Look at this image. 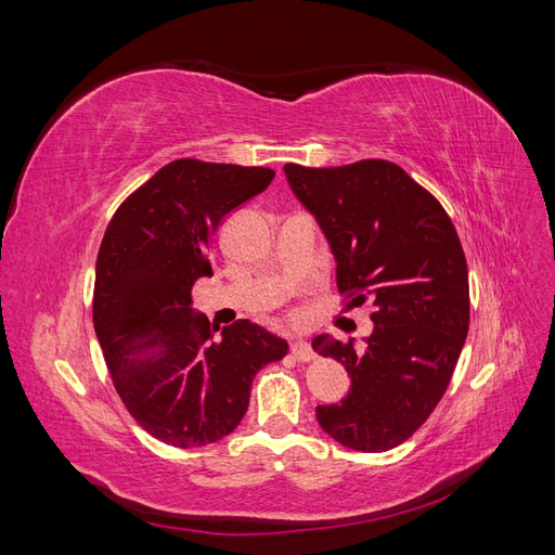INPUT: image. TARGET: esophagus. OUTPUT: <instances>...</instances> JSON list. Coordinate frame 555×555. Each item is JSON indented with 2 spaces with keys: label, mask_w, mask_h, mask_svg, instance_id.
Returning <instances> with one entry per match:
<instances>
[{
  "label": "esophagus",
  "mask_w": 555,
  "mask_h": 555,
  "mask_svg": "<svg viewBox=\"0 0 555 555\" xmlns=\"http://www.w3.org/2000/svg\"><path fill=\"white\" fill-rule=\"evenodd\" d=\"M292 354H294L298 361H310V359H314V351H312L310 343L304 340V338H296V340L292 343Z\"/></svg>",
  "instance_id": "34e87169"
}]
</instances>
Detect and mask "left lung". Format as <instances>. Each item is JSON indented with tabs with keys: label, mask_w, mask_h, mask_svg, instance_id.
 <instances>
[{
	"label": "left lung",
	"mask_w": 555,
	"mask_h": 555,
	"mask_svg": "<svg viewBox=\"0 0 555 555\" xmlns=\"http://www.w3.org/2000/svg\"><path fill=\"white\" fill-rule=\"evenodd\" d=\"M289 188L328 241L349 306H375L365 347L317 335L312 349L345 365L347 396L317 422L347 449L405 442L444 396L469 324L467 261L449 215L400 166L363 159L335 169L284 166Z\"/></svg>",
	"instance_id": "1"
}]
</instances>
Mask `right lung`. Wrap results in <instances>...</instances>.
I'll return each instance as SVG.
<instances>
[{"instance_id": "1", "label": "right lung", "mask_w": 555, "mask_h": 555, "mask_svg": "<svg viewBox=\"0 0 555 555\" xmlns=\"http://www.w3.org/2000/svg\"><path fill=\"white\" fill-rule=\"evenodd\" d=\"M275 173L178 159L117 208L94 278V331L115 391L139 426L180 449L222 440L249 405L251 379L287 340L249 319L210 326L192 287L210 278L215 231Z\"/></svg>"}]
</instances>
